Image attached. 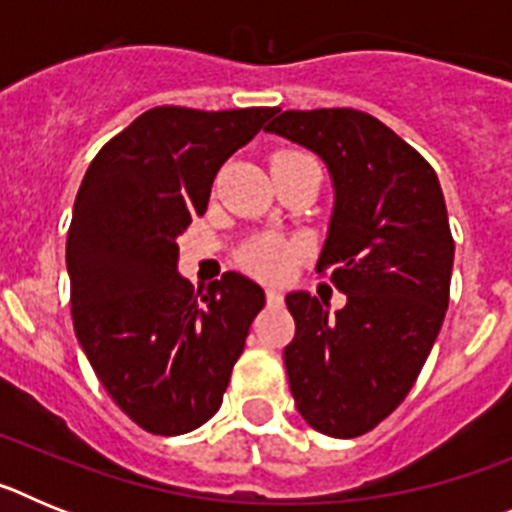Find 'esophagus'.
I'll return each mask as SVG.
<instances>
[{"label":"esophagus","instance_id":"esophagus-1","mask_svg":"<svg viewBox=\"0 0 512 512\" xmlns=\"http://www.w3.org/2000/svg\"><path fill=\"white\" fill-rule=\"evenodd\" d=\"M282 300H284V295L279 292V289H274V287L266 289V302H269V305H282Z\"/></svg>","mask_w":512,"mask_h":512}]
</instances>
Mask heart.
<instances>
[{
    "instance_id": "1",
    "label": "heart",
    "mask_w": 512,
    "mask_h": 512,
    "mask_svg": "<svg viewBox=\"0 0 512 512\" xmlns=\"http://www.w3.org/2000/svg\"><path fill=\"white\" fill-rule=\"evenodd\" d=\"M300 246L279 235H261L248 243L241 253V261L251 274L261 279H284L297 261Z\"/></svg>"
}]
</instances>
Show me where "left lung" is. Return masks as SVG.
Segmentation results:
<instances>
[{"label": "left lung", "mask_w": 512, "mask_h": 512, "mask_svg": "<svg viewBox=\"0 0 512 512\" xmlns=\"http://www.w3.org/2000/svg\"><path fill=\"white\" fill-rule=\"evenodd\" d=\"M325 161L336 189L318 271L346 295L289 292V390L333 438L372 431L413 390L449 307L454 238L431 164L384 122L351 107L287 110L266 125Z\"/></svg>", "instance_id": "left-lung-1"}]
</instances>
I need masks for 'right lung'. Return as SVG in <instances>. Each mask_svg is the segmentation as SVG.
<instances>
[{
    "mask_svg": "<svg viewBox=\"0 0 512 512\" xmlns=\"http://www.w3.org/2000/svg\"><path fill=\"white\" fill-rule=\"evenodd\" d=\"M274 112L153 107L84 174L66 241L71 318L102 387L143 431L182 436L220 410L264 307V289L235 271L194 292L176 238Z\"/></svg>",
    "mask_w": 512,
    "mask_h": 512,
    "instance_id": "obj_1",
    "label": "right lung"
}]
</instances>
